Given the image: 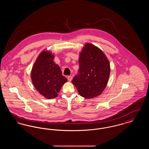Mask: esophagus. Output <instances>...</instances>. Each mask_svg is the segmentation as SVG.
Here are the masks:
<instances>
[{"label": "esophagus", "mask_w": 149, "mask_h": 149, "mask_svg": "<svg viewBox=\"0 0 149 149\" xmlns=\"http://www.w3.org/2000/svg\"><path fill=\"white\" fill-rule=\"evenodd\" d=\"M67 78H68V80L69 81H71V80H72V77L71 76H68V77H67Z\"/></svg>", "instance_id": "esophagus-1"}]
</instances>
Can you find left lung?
Here are the masks:
<instances>
[{"label":"left lung","mask_w":149,"mask_h":149,"mask_svg":"<svg viewBox=\"0 0 149 149\" xmlns=\"http://www.w3.org/2000/svg\"><path fill=\"white\" fill-rule=\"evenodd\" d=\"M79 69L72 80L79 94L89 99L98 96L106 87L110 74V65L102 51L86 43L80 54Z\"/></svg>","instance_id":"left-lung-1"}]
</instances>
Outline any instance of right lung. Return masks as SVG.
<instances>
[{
    "label": "right lung",
    "instance_id": "obj_1",
    "mask_svg": "<svg viewBox=\"0 0 149 149\" xmlns=\"http://www.w3.org/2000/svg\"><path fill=\"white\" fill-rule=\"evenodd\" d=\"M54 58L51 52L43 51L37 57L31 71L34 86L47 99L56 97L61 86L68 81L60 67L54 63Z\"/></svg>",
    "mask_w": 149,
    "mask_h": 149
}]
</instances>
